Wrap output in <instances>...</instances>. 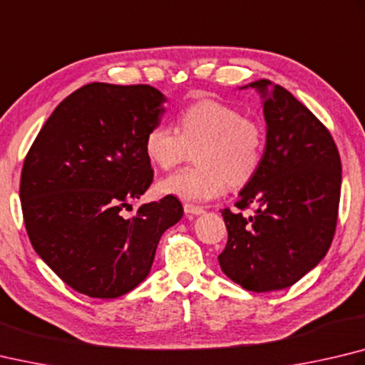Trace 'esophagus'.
Here are the masks:
<instances>
[{
	"mask_svg": "<svg viewBox=\"0 0 365 365\" xmlns=\"http://www.w3.org/2000/svg\"><path fill=\"white\" fill-rule=\"evenodd\" d=\"M183 210L187 215H201L204 214V209L200 207V205H193V204H185Z\"/></svg>",
	"mask_w": 365,
	"mask_h": 365,
	"instance_id": "1",
	"label": "esophagus"
}]
</instances>
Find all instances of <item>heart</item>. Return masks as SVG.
I'll list each match as a JSON object with an SVG mask.
<instances>
[{"instance_id": "b5f03b06", "label": "heart", "mask_w": 365, "mask_h": 365, "mask_svg": "<svg viewBox=\"0 0 365 365\" xmlns=\"http://www.w3.org/2000/svg\"><path fill=\"white\" fill-rule=\"evenodd\" d=\"M200 168L182 169L164 177L158 191L182 201L204 202L220 196L227 183L242 187L252 180L262 164L264 129L255 118L242 116L222 102L197 101L177 119V130L155 124L145 135V153L161 169L182 163L188 150Z\"/></svg>"}]
</instances>
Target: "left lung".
I'll return each instance as SVG.
<instances>
[{
  "instance_id": "left-lung-1",
  "label": "left lung",
  "mask_w": 365,
  "mask_h": 365,
  "mask_svg": "<svg viewBox=\"0 0 365 365\" xmlns=\"http://www.w3.org/2000/svg\"><path fill=\"white\" fill-rule=\"evenodd\" d=\"M262 97L267 143L262 164L240 191L236 212L222 210L228 230L218 263L252 292L294 286L332 244L339 215L341 161L330 132L302 102L269 79L242 86ZM249 205L255 214L244 217Z\"/></svg>"
}]
</instances>
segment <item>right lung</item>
<instances>
[{
    "mask_svg": "<svg viewBox=\"0 0 365 365\" xmlns=\"http://www.w3.org/2000/svg\"><path fill=\"white\" fill-rule=\"evenodd\" d=\"M165 101L147 84H86L57 105L25 158L30 242L79 294L116 298L135 289L163 233L183 215L174 196L121 214L153 182L145 135L161 123Z\"/></svg>",
    "mask_w": 365,
    "mask_h": 365,
    "instance_id": "add662e5",
    "label": "right lung"
}]
</instances>
